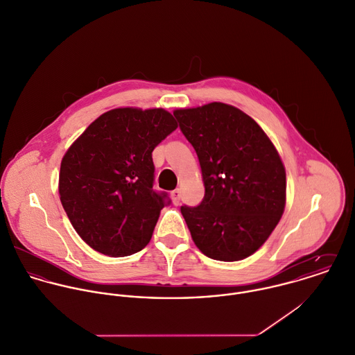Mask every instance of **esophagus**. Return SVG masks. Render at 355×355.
<instances>
[{
  "instance_id": "esophagus-1",
  "label": "esophagus",
  "mask_w": 355,
  "mask_h": 355,
  "mask_svg": "<svg viewBox=\"0 0 355 355\" xmlns=\"http://www.w3.org/2000/svg\"><path fill=\"white\" fill-rule=\"evenodd\" d=\"M171 198H172V202L175 205H179L180 204V198H182V194H180V190L176 189L173 191H171Z\"/></svg>"
}]
</instances>
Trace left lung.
Wrapping results in <instances>:
<instances>
[{"instance_id":"1","label":"left lung","mask_w":355,"mask_h":355,"mask_svg":"<svg viewBox=\"0 0 355 355\" xmlns=\"http://www.w3.org/2000/svg\"><path fill=\"white\" fill-rule=\"evenodd\" d=\"M194 147L205 196L182 215L197 248L222 261L254 253L278 225L286 202L282 159L260 125L232 105L176 109Z\"/></svg>"}]
</instances>
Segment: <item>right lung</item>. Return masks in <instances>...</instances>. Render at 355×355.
Listing matches in <instances>:
<instances>
[{
	"label": "right lung",
	"instance_id": "add662e5",
	"mask_svg": "<svg viewBox=\"0 0 355 355\" xmlns=\"http://www.w3.org/2000/svg\"><path fill=\"white\" fill-rule=\"evenodd\" d=\"M178 122L164 109L103 113L67 148L59 172L60 202L92 249L121 257L151 239L165 194L153 190V150Z\"/></svg>",
	"mask_w": 355,
	"mask_h": 355
}]
</instances>
